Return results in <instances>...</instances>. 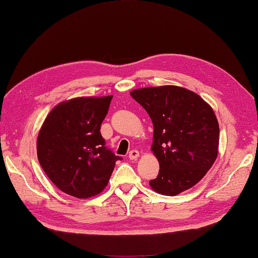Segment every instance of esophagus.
Returning a JSON list of instances; mask_svg holds the SVG:
<instances>
[{"label": "esophagus", "instance_id": "34e87169", "mask_svg": "<svg viewBox=\"0 0 258 258\" xmlns=\"http://www.w3.org/2000/svg\"><path fill=\"white\" fill-rule=\"evenodd\" d=\"M139 155H140L139 151L132 150V151H131V152L128 153V158H130V160H136V159L139 158Z\"/></svg>", "mask_w": 258, "mask_h": 258}]
</instances>
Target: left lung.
Returning <instances> with one entry per match:
<instances>
[{"label": "left lung", "mask_w": 258, "mask_h": 258, "mask_svg": "<svg viewBox=\"0 0 258 258\" xmlns=\"http://www.w3.org/2000/svg\"><path fill=\"white\" fill-rule=\"evenodd\" d=\"M131 96L152 119V151L160 170L150 185L175 196L204 178L218 154L219 124L205 100L178 86L141 88Z\"/></svg>", "instance_id": "obj_1"}]
</instances>
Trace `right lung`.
<instances>
[{
    "label": "right lung",
    "mask_w": 258,
    "mask_h": 258,
    "mask_svg": "<svg viewBox=\"0 0 258 258\" xmlns=\"http://www.w3.org/2000/svg\"><path fill=\"white\" fill-rule=\"evenodd\" d=\"M112 98H75L55 106L45 118L38 135V160L62 192L79 199L98 195L107 185L116 161L122 160L100 134Z\"/></svg>",
    "instance_id": "obj_1"
}]
</instances>
